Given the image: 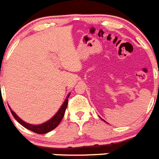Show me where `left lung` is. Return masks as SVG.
<instances>
[{
	"instance_id": "left-lung-1",
	"label": "left lung",
	"mask_w": 159,
	"mask_h": 159,
	"mask_svg": "<svg viewBox=\"0 0 159 159\" xmlns=\"http://www.w3.org/2000/svg\"><path fill=\"white\" fill-rule=\"evenodd\" d=\"M101 120H103V119H101ZM104 122H105V120H104Z\"/></svg>"
}]
</instances>
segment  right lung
<instances>
[{"label": "right lung", "instance_id": "add662e5", "mask_svg": "<svg viewBox=\"0 0 159 159\" xmlns=\"http://www.w3.org/2000/svg\"><path fill=\"white\" fill-rule=\"evenodd\" d=\"M70 93H69L67 95L66 98L63 104H62L61 108L58 109V111H57L56 114H55L52 118L50 119L49 120L43 123V124H37V125H35V124H28V123L24 122V120H21V119L20 118L12 109H11V108H10L9 106L8 107H9L10 111L12 112L14 118H15L17 122L20 123L23 127H24V128H27V129L30 130V131H34V132L35 133H38V134H45V133H48L49 132V131L55 129L57 126L59 124V123L62 121V118H63L64 116V114H65L67 104H68V97H70Z\"/></svg>", "mask_w": 159, "mask_h": 159}]
</instances>
